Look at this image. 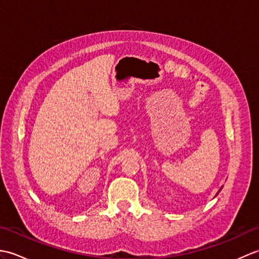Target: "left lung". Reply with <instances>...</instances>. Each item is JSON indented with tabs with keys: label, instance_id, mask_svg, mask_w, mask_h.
<instances>
[{
	"label": "left lung",
	"instance_id": "1",
	"mask_svg": "<svg viewBox=\"0 0 259 259\" xmlns=\"http://www.w3.org/2000/svg\"><path fill=\"white\" fill-rule=\"evenodd\" d=\"M222 188H223V187H222ZM222 188H221V189H219V191H221V190H222Z\"/></svg>",
	"mask_w": 259,
	"mask_h": 259
}]
</instances>
